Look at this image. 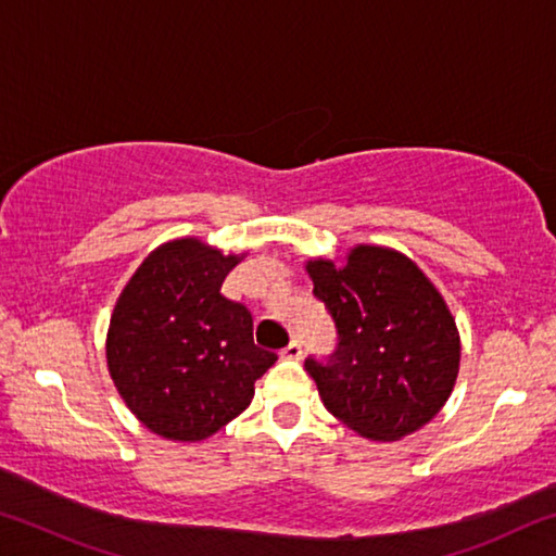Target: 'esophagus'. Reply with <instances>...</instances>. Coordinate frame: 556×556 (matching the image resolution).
Returning a JSON list of instances; mask_svg holds the SVG:
<instances>
[{
	"mask_svg": "<svg viewBox=\"0 0 556 556\" xmlns=\"http://www.w3.org/2000/svg\"><path fill=\"white\" fill-rule=\"evenodd\" d=\"M281 355L289 357V361H299V357L304 355V348H301V341H296V338H294V341H289L285 351H281Z\"/></svg>",
	"mask_w": 556,
	"mask_h": 556,
	"instance_id": "34e87169",
	"label": "esophagus"
}]
</instances>
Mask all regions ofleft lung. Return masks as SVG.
Masks as SVG:
<instances>
[{
  "instance_id": "8db88e82",
  "label": "left lung",
  "mask_w": 556,
  "mask_h": 556,
  "mask_svg": "<svg viewBox=\"0 0 556 556\" xmlns=\"http://www.w3.org/2000/svg\"><path fill=\"white\" fill-rule=\"evenodd\" d=\"M306 271L338 328L331 361H306L324 407L372 441L429 425L454 392L460 363L458 328L439 289L382 244H355L343 262L308 260Z\"/></svg>"
}]
</instances>
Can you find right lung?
<instances>
[{
  "label": "right lung",
  "instance_id": "add662e5",
  "mask_svg": "<svg viewBox=\"0 0 556 556\" xmlns=\"http://www.w3.org/2000/svg\"><path fill=\"white\" fill-rule=\"evenodd\" d=\"M242 255L199 238L159 244L110 316L108 370L129 412L172 441H203L255 397L277 355L252 341L248 306L220 294Z\"/></svg>",
  "mask_w": 556,
  "mask_h": 556
}]
</instances>
